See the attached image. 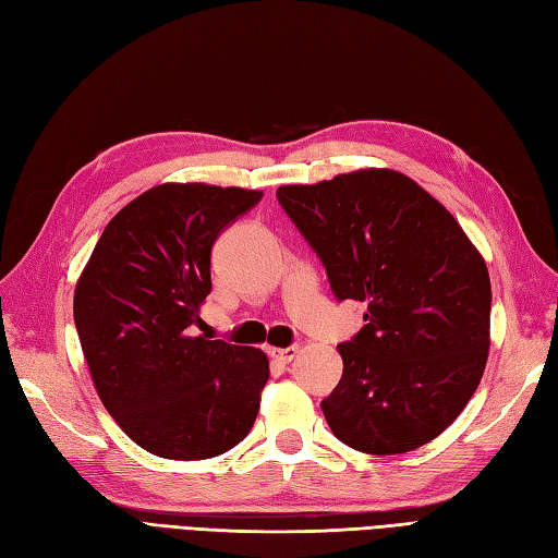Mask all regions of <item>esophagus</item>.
<instances>
[{"instance_id": "obj_1", "label": "esophagus", "mask_w": 558, "mask_h": 558, "mask_svg": "<svg viewBox=\"0 0 558 558\" xmlns=\"http://www.w3.org/2000/svg\"><path fill=\"white\" fill-rule=\"evenodd\" d=\"M270 359H276L278 363H292L296 359L299 349L296 347H288V349H270Z\"/></svg>"}]
</instances>
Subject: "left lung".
Returning a JSON list of instances; mask_svg holds the SVG:
<instances>
[{"mask_svg": "<svg viewBox=\"0 0 558 558\" xmlns=\"http://www.w3.org/2000/svg\"><path fill=\"white\" fill-rule=\"evenodd\" d=\"M337 299L367 302L337 351L344 373L320 403L332 434L369 454L410 452L457 420L490 349V276L462 226L393 169L280 185Z\"/></svg>", "mask_w": 558, "mask_h": 558, "instance_id": "left-lung-1", "label": "left lung"}]
</instances>
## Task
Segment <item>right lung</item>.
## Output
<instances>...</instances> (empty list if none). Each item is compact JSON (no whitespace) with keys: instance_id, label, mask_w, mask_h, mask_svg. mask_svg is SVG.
I'll list each match as a JSON object with an SVG mask.
<instances>
[{"instance_id":"right-lung-1","label":"right lung","mask_w":558,"mask_h":558,"mask_svg":"<svg viewBox=\"0 0 558 558\" xmlns=\"http://www.w3.org/2000/svg\"><path fill=\"white\" fill-rule=\"evenodd\" d=\"M262 191L160 183L106 226L75 288V327L94 387L136 446L207 460L250 434L266 353L195 335L211 292V245Z\"/></svg>"}]
</instances>
